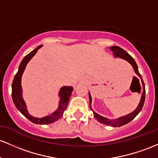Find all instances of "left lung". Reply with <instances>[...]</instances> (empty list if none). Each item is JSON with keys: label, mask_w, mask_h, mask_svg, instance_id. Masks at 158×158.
<instances>
[{"label": "left lung", "mask_w": 158, "mask_h": 158, "mask_svg": "<svg viewBox=\"0 0 158 158\" xmlns=\"http://www.w3.org/2000/svg\"><path fill=\"white\" fill-rule=\"evenodd\" d=\"M110 48L111 51L113 52V55L115 58H121V59H124L127 60L128 63H130L131 66L133 67V70H134L135 73L141 79L142 84H143V94H142L141 99H140L139 103L138 106L136 107V109L133 112H131V113L127 114V115L124 116H121L120 118H118L115 119H110L108 118L103 117V116L99 115V114L97 113L95 111L91 108V101H92V99H91V96L90 92L88 93V96H89V106L91 108V110L93 111L94 116L95 118L98 120L99 122L102 123V124H106L108 126H111V127H121V126L124 125V124H127L130 121H131L136 117V115H138L140 112V111L143 109V106L144 105V102H145V84H144V82L143 80V78H142V76L140 75L139 72L137 64H136V61H135L134 59L131 56V55L128 54L127 52L124 51L123 48H121L118 46H110Z\"/></svg>", "instance_id": "obj_1"}]
</instances>
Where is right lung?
<instances>
[{
  "mask_svg": "<svg viewBox=\"0 0 158 158\" xmlns=\"http://www.w3.org/2000/svg\"><path fill=\"white\" fill-rule=\"evenodd\" d=\"M42 46L43 45H40L35 49L31 51L30 53L26 55L21 62L19 67L18 72L15 74L13 81V84H12V98H13V103H14L15 107L18 109V110L22 115L25 116V118H27L31 122L37 124H48L58 121L62 117L66 108H67V104H68L69 100H70L71 94H72L73 88L72 86H63V87L60 88L59 93H58V96L60 98L58 107L55 112H53L50 115L43 118H37L34 117L29 113L25 100L22 98V85H21L22 76L27 63L36 55V53L37 52V50L40 49Z\"/></svg>",
  "mask_w": 158,
  "mask_h": 158,
  "instance_id": "add662e5",
  "label": "right lung"
}]
</instances>
